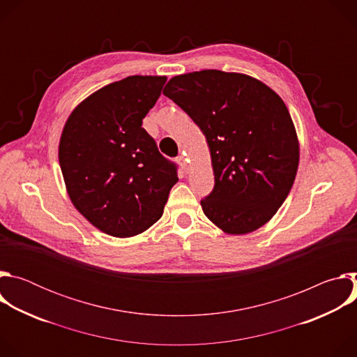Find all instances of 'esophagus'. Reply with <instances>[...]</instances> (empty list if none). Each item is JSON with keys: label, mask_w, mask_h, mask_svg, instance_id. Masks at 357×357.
Wrapping results in <instances>:
<instances>
[{"label": "esophagus", "mask_w": 357, "mask_h": 357, "mask_svg": "<svg viewBox=\"0 0 357 357\" xmlns=\"http://www.w3.org/2000/svg\"><path fill=\"white\" fill-rule=\"evenodd\" d=\"M178 164L181 165V168H182L185 172L189 171V161H188V158H186L185 155H179V157H178Z\"/></svg>", "instance_id": "obj_1"}]
</instances>
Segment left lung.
<instances>
[{
    "label": "left lung",
    "instance_id": "8db88e82",
    "mask_svg": "<svg viewBox=\"0 0 357 357\" xmlns=\"http://www.w3.org/2000/svg\"><path fill=\"white\" fill-rule=\"evenodd\" d=\"M164 94L205 134L215 188L203 213L227 234L264 226L295 181L299 141L282 98L251 76L206 69L172 77Z\"/></svg>",
    "mask_w": 357,
    "mask_h": 357
}]
</instances>
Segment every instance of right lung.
<instances>
[{"mask_svg":"<svg viewBox=\"0 0 357 357\" xmlns=\"http://www.w3.org/2000/svg\"><path fill=\"white\" fill-rule=\"evenodd\" d=\"M167 76H128L98 89L72 112L59 141V164L73 206L114 237L145 231L164 213L178 182L142 119Z\"/></svg>","mask_w":357,"mask_h":357,"instance_id":"right-lung-1","label":"right lung"}]
</instances>
